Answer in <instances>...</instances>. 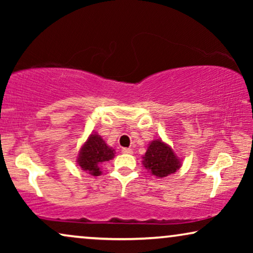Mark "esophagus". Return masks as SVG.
Instances as JSON below:
<instances>
[{"mask_svg": "<svg viewBox=\"0 0 253 253\" xmlns=\"http://www.w3.org/2000/svg\"><path fill=\"white\" fill-rule=\"evenodd\" d=\"M132 150H131V148H126V147H124V148H122V153H124V154H132Z\"/></svg>", "mask_w": 253, "mask_h": 253, "instance_id": "34e87169", "label": "esophagus"}]
</instances>
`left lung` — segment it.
Instances as JSON below:
<instances>
[{
	"label": "left lung",
	"instance_id": "1",
	"mask_svg": "<svg viewBox=\"0 0 253 253\" xmlns=\"http://www.w3.org/2000/svg\"><path fill=\"white\" fill-rule=\"evenodd\" d=\"M144 167L158 178L167 177L181 168L182 162L172 148L161 139L152 140L143 157Z\"/></svg>",
	"mask_w": 253,
	"mask_h": 253
}]
</instances>
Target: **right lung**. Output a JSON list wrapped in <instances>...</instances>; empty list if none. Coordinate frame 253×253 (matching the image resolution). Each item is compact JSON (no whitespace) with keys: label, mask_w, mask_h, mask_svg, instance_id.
Here are the masks:
<instances>
[{"label":"right lung","mask_w":253,"mask_h":253,"mask_svg":"<svg viewBox=\"0 0 253 253\" xmlns=\"http://www.w3.org/2000/svg\"><path fill=\"white\" fill-rule=\"evenodd\" d=\"M115 157V151L108 146L101 136L94 132L89 134L87 140L79 151L77 164L83 170L93 176L101 174V165L112 160Z\"/></svg>","instance_id":"add662e5"}]
</instances>
